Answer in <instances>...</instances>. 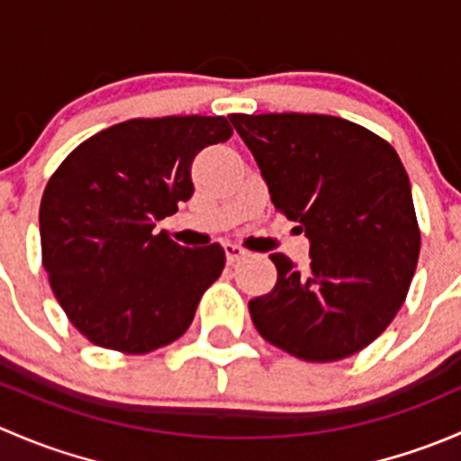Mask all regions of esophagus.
I'll list each match as a JSON object with an SVG mask.
<instances>
[{
    "mask_svg": "<svg viewBox=\"0 0 461 461\" xmlns=\"http://www.w3.org/2000/svg\"><path fill=\"white\" fill-rule=\"evenodd\" d=\"M222 249H225V258H227V263H230V265L239 263L240 258L248 257V252H245V249L240 248V245H236V243H225V245H222Z\"/></svg>",
    "mask_w": 461,
    "mask_h": 461,
    "instance_id": "1",
    "label": "esophagus"
}]
</instances>
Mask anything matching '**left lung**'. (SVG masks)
<instances>
[{"label": "left lung", "mask_w": 461, "mask_h": 461, "mask_svg": "<svg viewBox=\"0 0 461 461\" xmlns=\"http://www.w3.org/2000/svg\"><path fill=\"white\" fill-rule=\"evenodd\" d=\"M274 207L299 222L310 263L272 254L276 285L249 301L260 337L303 361L364 350L402 308L420 258L411 180L368 129L319 113H231Z\"/></svg>", "instance_id": "left-lung-1"}]
</instances>
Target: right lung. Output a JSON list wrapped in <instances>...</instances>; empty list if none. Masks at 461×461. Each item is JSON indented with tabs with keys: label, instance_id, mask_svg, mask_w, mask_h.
<instances>
[{
	"label": "right lung",
	"instance_id": "right-lung-1",
	"mask_svg": "<svg viewBox=\"0 0 461 461\" xmlns=\"http://www.w3.org/2000/svg\"><path fill=\"white\" fill-rule=\"evenodd\" d=\"M230 136L221 115L127 120L73 149L50 176L40 204L41 263L88 341L144 355L187 332L225 249L183 248L153 227L192 198L198 151Z\"/></svg>",
	"mask_w": 461,
	"mask_h": 461
}]
</instances>
